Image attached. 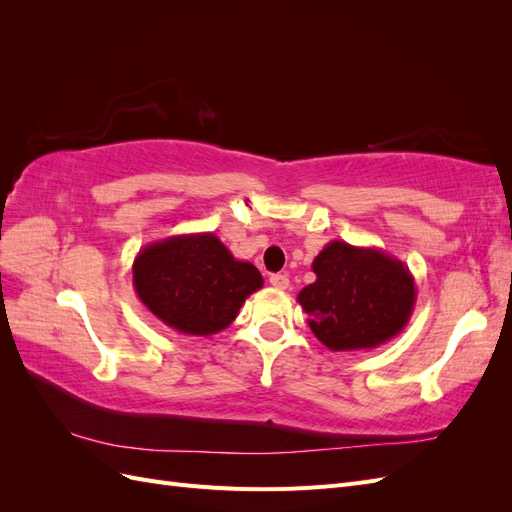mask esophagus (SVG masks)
Instances as JSON below:
<instances>
[{"instance_id": "34e87169", "label": "esophagus", "mask_w": 512, "mask_h": 512, "mask_svg": "<svg viewBox=\"0 0 512 512\" xmlns=\"http://www.w3.org/2000/svg\"><path fill=\"white\" fill-rule=\"evenodd\" d=\"M269 282H271V286H273V288H277V290H286V288L290 286V282H288V275H284V273H275V275H271V277H269Z\"/></svg>"}]
</instances>
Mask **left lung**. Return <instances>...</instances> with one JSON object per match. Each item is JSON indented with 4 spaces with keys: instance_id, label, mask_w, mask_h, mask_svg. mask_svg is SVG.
<instances>
[{
    "instance_id": "1",
    "label": "left lung",
    "mask_w": 512,
    "mask_h": 512,
    "mask_svg": "<svg viewBox=\"0 0 512 512\" xmlns=\"http://www.w3.org/2000/svg\"><path fill=\"white\" fill-rule=\"evenodd\" d=\"M316 282L297 301L312 333L333 352L369 350L391 342L414 312L410 269L378 247L331 241L314 258Z\"/></svg>"
}]
</instances>
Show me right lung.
<instances>
[{
    "mask_svg": "<svg viewBox=\"0 0 512 512\" xmlns=\"http://www.w3.org/2000/svg\"><path fill=\"white\" fill-rule=\"evenodd\" d=\"M132 282L153 316L194 337L224 331L245 299L265 284L252 262L237 260L213 232L145 245L134 258Z\"/></svg>",
    "mask_w": 512,
    "mask_h": 512,
    "instance_id": "obj_1",
    "label": "right lung"
}]
</instances>
